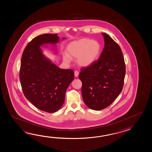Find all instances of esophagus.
<instances>
[{
	"instance_id": "34e87169",
	"label": "esophagus",
	"mask_w": 152,
	"mask_h": 152,
	"mask_svg": "<svg viewBox=\"0 0 152 152\" xmlns=\"http://www.w3.org/2000/svg\"><path fill=\"white\" fill-rule=\"evenodd\" d=\"M74 74H75V77H78V76L79 75V72L78 71H75L74 72Z\"/></svg>"
}]
</instances>
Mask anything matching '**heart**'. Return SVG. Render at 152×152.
<instances>
[{"instance_id": "heart-1", "label": "heart", "mask_w": 152, "mask_h": 152, "mask_svg": "<svg viewBox=\"0 0 152 152\" xmlns=\"http://www.w3.org/2000/svg\"><path fill=\"white\" fill-rule=\"evenodd\" d=\"M66 49L68 54H63L64 61L69 64L72 58H77V63L80 66L86 67L93 64L98 59L101 46L97 40L83 38L70 43Z\"/></svg>"}]
</instances>
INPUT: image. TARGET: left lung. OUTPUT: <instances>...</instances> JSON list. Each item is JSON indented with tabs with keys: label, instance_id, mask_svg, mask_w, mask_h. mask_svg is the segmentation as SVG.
I'll return each instance as SVG.
<instances>
[{
	"label": "left lung",
	"instance_id": "8db88e82",
	"mask_svg": "<svg viewBox=\"0 0 152 152\" xmlns=\"http://www.w3.org/2000/svg\"><path fill=\"white\" fill-rule=\"evenodd\" d=\"M104 46L97 61L80 70L84 102L90 109L100 110L115 101L122 90L125 75L124 59L120 46L105 33Z\"/></svg>",
	"mask_w": 152,
	"mask_h": 152
}]
</instances>
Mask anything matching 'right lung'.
I'll return each mask as SVG.
<instances>
[{"mask_svg": "<svg viewBox=\"0 0 152 152\" xmlns=\"http://www.w3.org/2000/svg\"><path fill=\"white\" fill-rule=\"evenodd\" d=\"M59 42L56 34H43L32 39L22 53L20 71L26 98L38 109L51 113L61 107L66 91L74 78L73 70L60 68L42 53L40 46L48 44L55 46Z\"/></svg>", "mask_w": 152, "mask_h": 152, "instance_id": "right-lung-1", "label": "right lung"}]
</instances>
